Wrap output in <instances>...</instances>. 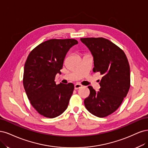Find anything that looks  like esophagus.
Wrapping results in <instances>:
<instances>
[{
	"instance_id": "34e87169",
	"label": "esophagus",
	"mask_w": 148,
	"mask_h": 148,
	"mask_svg": "<svg viewBox=\"0 0 148 148\" xmlns=\"http://www.w3.org/2000/svg\"><path fill=\"white\" fill-rule=\"evenodd\" d=\"M82 87V85L81 84H76L74 85V88L75 90H77V89H79L81 87Z\"/></svg>"
}]
</instances>
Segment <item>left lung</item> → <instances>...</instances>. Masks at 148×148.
<instances>
[{
    "label": "left lung",
    "mask_w": 148,
    "mask_h": 148,
    "mask_svg": "<svg viewBox=\"0 0 148 148\" xmlns=\"http://www.w3.org/2000/svg\"><path fill=\"white\" fill-rule=\"evenodd\" d=\"M92 52L94 73L103 75L97 92L88 86L89 96L85 99L87 110L98 117L110 115L121 106L130 87V65L121 48L103 37L81 38Z\"/></svg>",
    "instance_id": "1"
}]
</instances>
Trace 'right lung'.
Here are the masks:
<instances>
[{"mask_svg":"<svg viewBox=\"0 0 148 148\" xmlns=\"http://www.w3.org/2000/svg\"><path fill=\"white\" fill-rule=\"evenodd\" d=\"M75 39H50L41 43L28 55L24 68L23 82L30 103L40 115L54 118L68 108L74 85H56L55 78L61 73L66 53Z\"/></svg>","mask_w":148,"mask_h":148,"instance_id":"right-lung-1","label":"right lung"}]
</instances>
